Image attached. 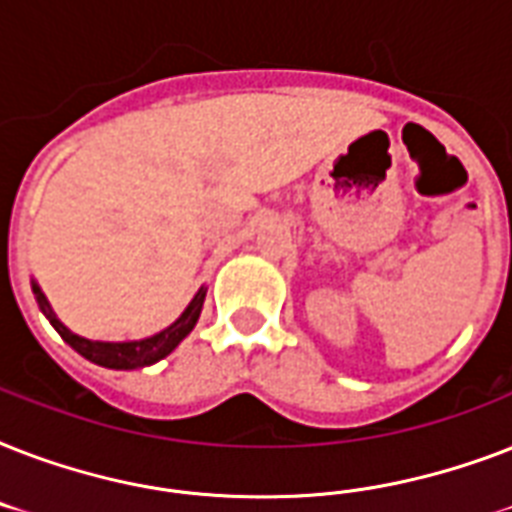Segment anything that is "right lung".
I'll use <instances>...</instances> for the list:
<instances>
[{
	"label": "right lung",
	"mask_w": 512,
	"mask_h": 512,
	"mask_svg": "<svg viewBox=\"0 0 512 512\" xmlns=\"http://www.w3.org/2000/svg\"><path fill=\"white\" fill-rule=\"evenodd\" d=\"M34 295L36 303L42 308V313L50 319V324L55 327L63 340L71 345V348L84 356L87 361L98 366H106V369H140V366H151L156 361H162L164 356H170L172 350L185 340V337L191 335V329L196 327V321H199L201 305H204V295H207V289L201 287L196 292V297L191 300V305L185 308L183 316L172 324V327L162 329L159 335L146 337V340L138 342H95V340H84V337L74 335V332H68L63 324L58 321V316L52 313L50 303H47V297L42 295V289L34 284Z\"/></svg>",
	"instance_id": "1"
}]
</instances>
